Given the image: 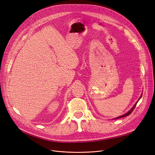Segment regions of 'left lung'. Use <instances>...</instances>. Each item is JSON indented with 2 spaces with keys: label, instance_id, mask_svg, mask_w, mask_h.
<instances>
[{
  "label": "left lung",
  "instance_id": "left-lung-1",
  "mask_svg": "<svg viewBox=\"0 0 155 155\" xmlns=\"http://www.w3.org/2000/svg\"><path fill=\"white\" fill-rule=\"evenodd\" d=\"M141 97H142V94H141V95L140 96V99H139V100L141 98ZM139 100H138V101H139ZM138 101L136 102V103L134 104V106L131 109H130L127 113H126V114H124V115H123V116H119V117H117V118H116V119H119V118H122V117H126V116H128L129 114H131V112L133 111V110H134V109L135 108V107L136 106V104H137V102H138Z\"/></svg>",
  "mask_w": 155,
  "mask_h": 155
}]
</instances>
